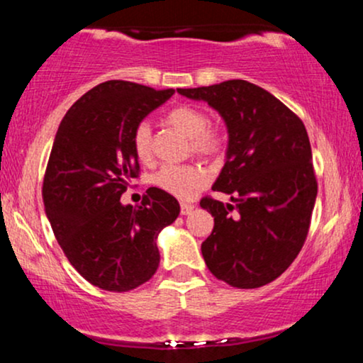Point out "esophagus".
I'll return each instance as SVG.
<instances>
[{
	"mask_svg": "<svg viewBox=\"0 0 363 363\" xmlns=\"http://www.w3.org/2000/svg\"><path fill=\"white\" fill-rule=\"evenodd\" d=\"M193 210H194L193 203H181V213L182 215H189Z\"/></svg>",
	"mask_w": 363,
	"mask_h": 363,
	"instance_id": "obj_1",
	"label": "esophagus"
}]
</instances>
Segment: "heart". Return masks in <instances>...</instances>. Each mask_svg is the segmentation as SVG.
Instances as JSON below:
<instances>
[{"label":"heart","instance_id":"obj_1","mask_svg":"<svg viewBox=\"0 0 363 363\" xmlns=\"http://www.w3.org/2000/svg\"><path fill=\"white\" fill-rule=\"evenodd\" d=\"M170 126L177 128L189 138L191 152L205 158H220L227 150V136L220 128L208 124L206 112L189 104L172 107L165 114ZM131 147L136 158L143 164L152 160V128L141 121L131 133ZM206 181L205 169L196 164L164 165L153 174L152 182L158 189L176 196L189 198Z\"/></svg>","mask_w":363,"mask_h":363}]
</instances>
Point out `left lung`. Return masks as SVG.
<instances>
[{"instance_id": "left-lung-1", "label": "left lung", "mask_w": 363, "mask_h": 363, "mask_svg": "<svg viewBox=\"0 0 363 363\" xmlns=\"http://www.w3.org/2000/svg\"><path fill=\"white\" fill-rule=\"evenodd\" d=\"M177 91L208 102L228 128L227 162L213 191L235 205L211 196L199 201L215 220L201 244L208 269L237 289L272 283L309 234L318 181L307 129L274 95L245 80Z\"/></svg>"}]
</instances>
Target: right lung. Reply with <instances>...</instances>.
Returning <instances> with one entry per match:
<instances>
[{"instance_id": "right-lung-1", "label": "right lung", "mask_w": 363, "mask_h": 363, "mask_svg": "<svg viewBox=\"0 0 363 363\" xmlns=\"http://www.w3.org/2000/svg\"><path fill=\"white\" fill-rule=\"evenodd\" d=\"M172 95V89L104 82L57 128L43 186L45 215L73 268L102 290L128 291L148 281L160 262L158 232L181 211L158 187H148L138 206L121 203L140 177L133 129Z\"/></svg>"}]
</instances>
